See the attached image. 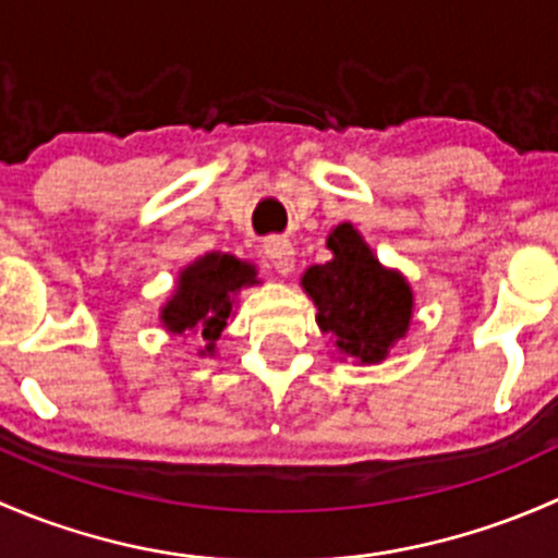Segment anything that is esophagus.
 I'll return each mask as SVG.
<instances>
[{"mask_svg":"<svg viewBox=\"0 0 558 558\" xmlns=\"http://www.w3.org/2000/svg\"><path fill=\"white\" fill-rule=\"evenodd\" d=\"M264 253H267V258H269V264L275 267V272L289 275L291 269H294L296 251H294V245L289 243V240H280V238L269 240V243L264 245Z\"/></svg>","mask_w":558,"mask_h":558,"instance_id":"34e87169","label":"esophagus"}]
</instances>
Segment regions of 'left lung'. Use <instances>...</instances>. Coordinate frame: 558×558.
<instances>
[{
  "label": "left lung",
  "mask_w": 558,
  "mask_h": 558,
  "mask_svg": "<svg viewBox=\"0 0 558 558\" xmlns=\"http://www.w3.org/2000/svg\"><path fill=\"white\" fill-rule=\"evenodd\" d=\"M326 247L331 262L313 264L302 275V289L318 307L320 331L337 351L362 364L384 362L413 318V291L397 272L375 258L351 223L331 229Z\"/></svg>",
  "instance_id": "obj_1"
}]
</instances>
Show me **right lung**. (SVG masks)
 Returning a JSON list of instances; mask_svg holds the SVG:
<instances>
[{"mask_svg": "<svg viewBox=\"0 0 558 558\" xmlns=\"http://www.w3.org/2000/svg\"><path fill=\"white\" fill-rule=\"evenodd\" d=\"M256 267L232 253H205L178 275L174 294L161 307V324L172 335L199 331L202 356L216 353V340L227 326L234 296L245 286H256Z\"/></svg>", "mask_w": 558, "mask_h": 558, "instance_id": "right-lung-1", "label": "right lung"}]
</instances>
